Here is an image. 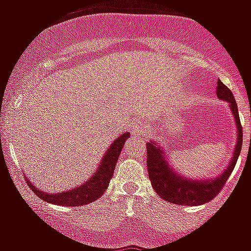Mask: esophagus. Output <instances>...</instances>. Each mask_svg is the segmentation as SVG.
Wrapping results in <instances>:
<instances>
[{"label":"esophagus","instance_id":"obj_1","mask_svg":"<svg viewBox=\"0 0 251 251\" xmlns=\"http://www.w3.org/2000/svg\"><path fill=\"white\" fill-rule=\"evenodd\" d=\"M150 129V124L146 120L141 118L131 125V133L133 134H145Z\"/></svg>","mask_w":251,"mask_h":251}]
</instances>
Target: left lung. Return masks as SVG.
<instances>
[{
	"label": "left lung",
	"mask_w": 251,
	"mask_h": 251,
	"mask_svg": "<svg viewBox=\"0 0 251 251\" xmlns=\"http://www.w3.org/2000/svg\"><path fill=\"white\" fill-rule=\"evenodd\" d=\"M216 95L219 99L229 102V108L233 113L236 127H237V143L234 147L233 156L228 163V167L216 178L193 179L179 176L169 165L165 157L167 153L161 149V146L153 143L152 141L147 142L146 147H147V171H149L150 181L157 195L164 201L181 206L204 204L212 201L220 193L230 173L233 172L242 147V126L238 116L237 102L234 100L232 91L220 80H218Z\"/></svg>",
	"instance_id": "8db88e82"
}]
</instances>
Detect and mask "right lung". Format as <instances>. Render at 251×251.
<instances>
[{
    "instance_id": "1",
    "label": "right lung",
    "mask_w": 251,
    "mask_h": 251,
    "mask_svg": "<svg viewBox=\"0 0 251 251\" xmlns=\"http://www.w3.org/2000/svg\"><path fill=\"white\" fill-rule=\"evenodd\" d=\"M129 133H124L109 146V149L102 157L101 164L99 165L94 175L91 176L90 178L87 179L84 183H82L80 186L72 189V190L62 191V193L49 194V193L41 191L40 189L33 186V183L28 181L29 189L45 202L58 204V206L78 207L94 202L98 198H100L108 189L110 178L113 176L114 168L117 164L118 156H120L122 147L125 145L126 139L129 138Z\"/></svg>"
}]
</instances>
